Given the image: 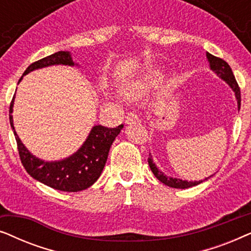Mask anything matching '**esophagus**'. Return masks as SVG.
Segmentation results:
<instances>
[{"instance_id": "1", "label": "esophagus", "mask_w": 251, "mask_h": 251, "mask_svg": "<svg viewBox=\"0 0 251 251\" xmlns=\"http://www.w3.org/2000/svg\"><path fill=\"white\" fill-rule=\"evenodd\" d=\"M138 121H139L138 115L135 114V113H128V115H126V125H131V123H135Z\"/></svg>"}]
</instances>
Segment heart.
Returning a JSON list of instances; mask_svg holds the SVG:
<instances>
[{"instance_id": "1", "label": "heart", "mask_w": 251, "mask_h": 251, "mask_svg": "<svg viewBox=\"0 0 251 251\" xmlns=\"http://www.w3.org/2000/svg\"><path fill=\"white\" fill-rule=\"evenodd\" d=\"M154 84V75H147L146 77L142 78V80H137L133 82H130L129 84H126L122 88V92L126 97L129 98H136L138 96L143 95L147 89H150Z\"/></svg>"}]
</instances>
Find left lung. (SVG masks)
<instances>
[{
	"label": "left lung",
	"mask_w": 251,
	"mask_h": 251,
	"mask_svg": "<svg viewBox=\"0 0 251 251\" xmlns=\"http://www.w3.org/2000/svg\"><path fill=\"white\" fill-rule=\"evenodd\" d=\"M207 58H208L209 65H210V70L212 72H215V73L217 74V76L221 77L222 80H224L226 83H227L229 87L232 88V90L234 91L236 101H238V109H240V107H241V92H240L238 82H236V80H235L234 74H233L229 65L226 63L225 60H223L222 58L212 56V54L209 52H207ZM149 166L151 168V170H152V173L154 174V176H155L157 179L161 181V183H163L164 185H167V186H170L174 188H188L192 186H197V185L201 184L202 181L207 180L211 177L210 176V177L205 178V179H203V180H199V181H187V180L179 179V178L168 177L162 173V171L157 169L155 163L153 162L152 155H151V154L149 157Z\"/></svg>",
	"instance_id": "8db88e82"
}]
</instances>
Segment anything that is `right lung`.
Segmentation results:
<instances>
[{"label": "right lung", "mask_w": 251, "mask_h": 251, "mask_svg": "<svg viewBox=\"0 0 251 251\" xmlns=\"http://www.w3.org/2000/svg\"><path fill=\"white\" fill-rule=\"evenodd\" d=\"M52 65L74 66L75 64L68 51H58L56 53L50 54V56L30 64L24 72L23 76L34 70L52 66ZM23 76L20 77L19 82L22 81ZM13 101H15V96L10 104V125L15 133L20 160H22L23 166L27 173L34 179L58 191L78 192L90 187L101 175L106 161H107L109 149H111L116 136L122 130L123 125H120L116 128L95 126L83 145L73 155L64 160L50 161L49 162V161L41 160L33 155L17 135L11 115L13 111Z\"/></svg>", "instance_id": "add662e5"}]
</instances>
